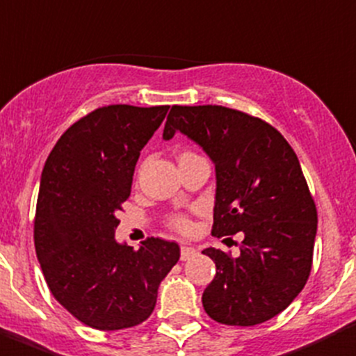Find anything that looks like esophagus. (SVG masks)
<instances>
[{
	"mask_svg": "<svg viewBox=\"0 0 356 356\" xmlns=\"http://www.w3.org/2000/svg\"><path fill=\"white\" fill-rule=\"evenodd\" d=\"M197 254V249H193V247L190 245H182L181 247V259L182 261H186V259H190L191 256Z\"/></svg>",
	"mask_w": 356,
	"mask_h": 356,
	"instance_id": "1",
	"label": "esophagus"
}]
</instances>
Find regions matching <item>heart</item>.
<instances>
[{
  "label": "heart",
  "mask_w": 356,
  "mask_h": 356,
  "mask_svg": "<svg viewBox=\"0 0 356 356\" xmlns=\"http://www.w3.org/2000/svg\"><path fill=\"white\" fill-rule=\"evenodd\" d=\"M168 224L179 233H190L191 231V222L186 215H172L168 218Z\"/></svg>",
  "instance_id": "heart-1"
}]
</instances>
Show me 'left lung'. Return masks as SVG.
<instances>
[{
  "mask_svg": "<svg viewBox=\"0 0 356 356\" xmlns=\"http://www.w3.org/2000/svg\"><path fill=\"white\" fill-rule=\"evenodd\" d=\"M175 132L215 163L211 233L243 234L238 258L213 247L202 251L216 265L202 293L204 310L227 326L276 317L307 285L317 233V209L298 156L267 122L222 105H174L163 138Z\"/></svg>",
  "mask_w": 356,
  "mask_h": 356,
  "instance_id": "obj_1",
  "label": "left lung"
}]
</instances>
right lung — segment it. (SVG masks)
<instances>
[{"label":"right lung","instance_id":"1","mask_svg":"<svg viewBox=\"0 0 356 356\" xmlns=\"http://www.w3.org/2000/svg\"><path fill=\"white\" fill-rule=\"evenodd\" d=\"M168 105H107L80 118L49 152L37 197L33 242L49 292L95 330H125L150 317L157 289L181 249L147 238L118 243L116 213L131 195L141 148Z\"/></svg>","mask_w":356,"mask_h":356}]
</instances>
